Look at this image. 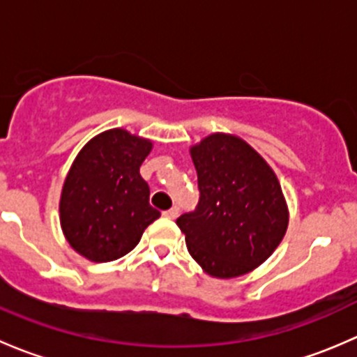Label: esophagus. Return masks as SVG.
<instances>
[{"instance_id": "1", "label": "esophagus", "mask_w": 357, "mask_h": 357, "mask_svg": "<svg viewBox=\"0 0 357 357\" xmlns=\"http://www.w3.org/2000/svg\"><path fill=\"white\" fill-rule=\"evenodd\" d=\"M162 214H164L165 218H169V219H176V218H178V214H179V207H178V205H174V207H171L169 211H164Z\"/></svg>"}]
</instances>
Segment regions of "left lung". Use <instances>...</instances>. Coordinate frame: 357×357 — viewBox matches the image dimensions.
Here are the masks:
<instances>
[{"mask_svg":"<svg viewBox=\"0 0 357 357\" xmlns=\"http://www.w3.org/2000/svg\"><path fill=\"white\" fill-rule=\"evenodd\" d=\"M200 199L176 219L190 255L215 278L257 268L289 225L275 172L243 139L215 132L192 149Z\"/></svg>","mask_w":357,"mask_h":357,"instance_id":"left-lung-1","label":"left lung"}]
</instances>
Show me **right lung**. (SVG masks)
Segmentation results:
<instances>
[{
  "mask_svg": "<svg viewBox=\"0 0 357 357\" xmlns=\"http://www.w3.org/2000/svg\"><path fill=\"white\" fill-rule=\"evenodd\" d=\"M150 150L149 139L110 129L93 138L72 164L60 221L67 242L89 261L109 262L131 252L160 215L139 174Z\"/></svg>",
  "mask_w": 357,
  "mask_h": 357,
  "instance_id": "obj_1",
  "label": "right lung"
}]
</instances>
